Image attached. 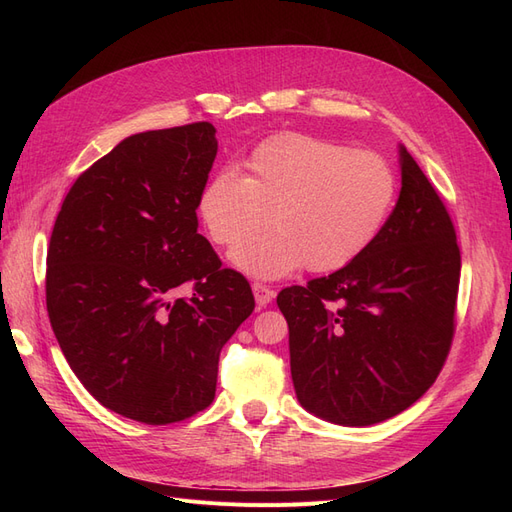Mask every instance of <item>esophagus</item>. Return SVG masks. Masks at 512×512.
I'll return each instance as SVG.
<instances>
[{
  "instance_id": "esophagus-1",
  "label": "esophagus",
  "mask_w": 512,
  "mask_h": 512,
  "mask_svg": "<svg viewBox=\"0 0 512 512\" xmlns=\"http://www.w3.org/2000/svg\"><path fill=\"white\" fill-rule=\"evenodd\" d=\"M252 290H254V299H256V305H258V309H262V307H267L273 299H275V290H271L269 286H265V284H252Z\"/></svg>"
}]
</instances>
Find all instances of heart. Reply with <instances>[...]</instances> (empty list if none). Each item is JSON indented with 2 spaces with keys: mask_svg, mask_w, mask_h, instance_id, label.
<instances>
[{
  "mask_svg": "<svg viewBox=\"0 0 512 512\" xmlns=\"http://www.w3.org/2000/svg\"><path fill=\"white\" fill-rule=\"evenodd\" d=\"M397 200L393 166L374 151L305 134H277L245 160V175H213L198 196V218L218 245H235L266 223L274 230L230 252L232 265L277 280L303 265L344 269L365 254Z\"/></svg>",
  "mask_w": 512,
  "mask_h": 512,
  "instance_id": "b5f03b06",
  "label": "heart"
}]
</instances>
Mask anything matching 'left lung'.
<instances>
[{"mask_svg":"<svg viewBox=\"0 0 512 512\" xmlns=\"http://www.w3.org/2000/svg\"><path fill=\"white\" fill-rule=\"evenodd\" d=\"M401 192L380 237L329 277L277 294L299 404L367 427L410 408L451 348L461 256L448 211L404 145Z\"/></svg>","mask_w":512,"mask_h":512,"instance_id":"obj_1","label":"left lung"}]
</instances>
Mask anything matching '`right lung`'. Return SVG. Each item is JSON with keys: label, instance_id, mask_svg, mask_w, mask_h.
Returning a JSON list of instances; mask_svg holds the SVG:
<instances>
[{"label": "right lung", "instance_id": "right-lung-1", "mask_svg": "<svg viewBox=\"0 0 512 512\" xmlns=\"http://www.w3.org/2000/svg\"><path fill=\"white\" fill-rule=\"evenodd\" d=\"M218 156L209 121L132 134L74 181L46 254V309L100 404L147 425L205 410L220 352L254 312L245 277L198 235ZM192 283V300L172 290Z\"/></svg>", "mask_w": 512, "mask_h": 512}]
</instances>
